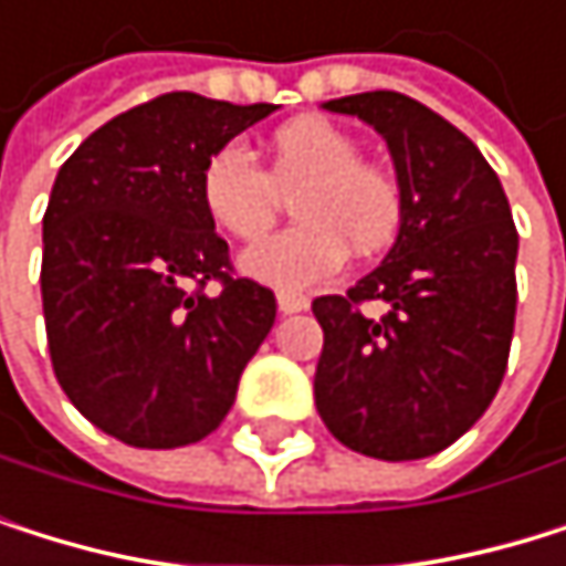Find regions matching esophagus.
<instances>
[{
	"mask_svg": "<svg viewBox=\"0 0 566 566\" xmlns=\"http://www.w3.org/2000/svg\"><path fill=\"white\" fill-rule=\"evenodd\" d=\"M276 306H280V314H283V317H290V314H303V310L310 306V300L300 296V293H280V296H276Z\"/></svg>",
	"mask_w": 566,
	"mask_h": 566,
	"instance_id": "34e87169",
	"label": "esophagus"
}]
</instances>
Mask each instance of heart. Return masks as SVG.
<instances>
[{
    "instance_id": "b5f03b06",
    "label": "heart",
    "mask_w": 566,
    "mask_h": 566,
    "mask_svg": "<svg viewBox=\"0 0 566 566\" xmlns=\"http://www.w3.org/2000/svg\"><path fill=\"white\" fill-rule=\"evenodd\" d=\"M296 226L252 242L239 270L283 293L331 280L354 252L385 249L401 226L398 181L360 161L357 140L324 117L283 124L270 140V175L242 145H222L199 175L209 222L232 239H256L276 212V191H293Z\"/></svg>"
}]
</instances>
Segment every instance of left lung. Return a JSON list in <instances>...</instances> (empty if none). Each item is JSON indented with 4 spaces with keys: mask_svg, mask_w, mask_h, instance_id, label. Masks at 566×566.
Listing matches in <instances>:
<instances>
[{
    "mask_svg": "<svg viewBox=\"0 0 566 566\" xmlns=\"http://www.w3.org/2000/svg\"><path fill=\"white\" fill-rule=\"evenodd\" d=\"M324 111L385 137L401 226L381 266L347 296L314 300L324 327L317 411L360 455L426 459L465 436L500 391L516 321L513 212L483 151L426 104L367 91ZM367 298L389 314L364 318Z\"/></svg>",
    "mask_w": 566,
    "mask_h": 566,
    "instance_id": "1",
    "label": "left lung"
}]
</instances>
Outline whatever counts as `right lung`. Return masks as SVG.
<instances>
[{
  "label": "right lung",
  "mask_w": 566,
  "mask_h": 566,
  "mask_svg": "<svg viewBox=\"0 0 566 566\" xmlns=\"http://www.w3.org/2000/svg\"><path fill=\"white\" fill-rule=\"evenodd\" d=\"M273 111L165 94L97 127L56 171L40 273L53 371L80 415L127 446L216 432L276 321L266 286L229 276L199 199L209 155Z\"/></svg>",
  "instance_id": "add662e5"
}]
</instances>
